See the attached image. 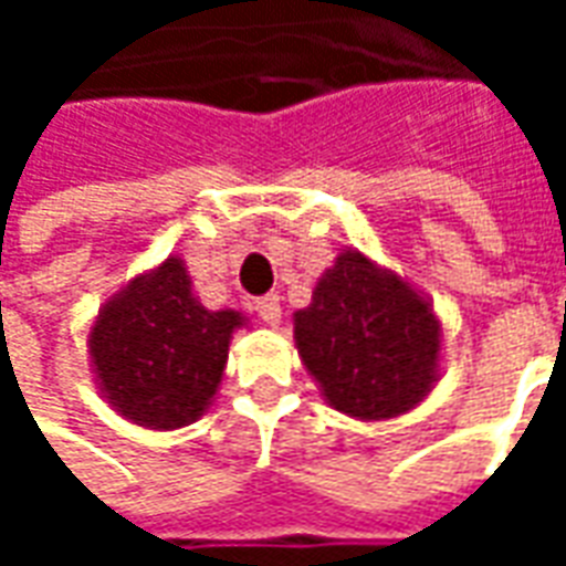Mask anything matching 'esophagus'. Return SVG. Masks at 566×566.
Returning <instances> with one entry per match:
<instances>
[{
  "label": "esophagus",
  "mask_w": 566,
  "mask_h": 566,
  "mask_svg": "<svg viewBox=\"0 0 566 566\" xmlns=\"http://www.w3.org/2000/svg\"><path fill=\"white\" fill-rule=\"evenodd\" d=\"M254 308H258V315L266 321L270 327H275V324L282 321V303H279V296H275V294L260 296L258 303H254Z\"/></svg>",
  "instance_id": "34e87169"
}]
</instances>
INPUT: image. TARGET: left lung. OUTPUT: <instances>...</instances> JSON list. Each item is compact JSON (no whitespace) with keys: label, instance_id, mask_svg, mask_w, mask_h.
Wrapping results in <instances>:
<instances>
[{"label":"left lung","instance_id":"left-lung-1","mask_svg":"<svg viewBox=\"0 0 566 566\" xmlns=\"http://www.w3.org/2000/svg\"><path fill=\"white\" fill-rule=\"evenodd\" d=\"M294 324L303 364L345 416H400L437 381L433 312L403 279L376 270L360 251L336 258Z\"/></svg>","mask_w":566,"mask_h":566}]
</instances>
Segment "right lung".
<instances>
[{"instance_id":"right-lung-1","label":"right lung","mask_w":566,"mask_h":566,"mask_svg":"<svg viewBox=\"0 0 566 566\" xmlns=\"http://www.w3.org/2000/svg\"><path fill=\"white\" fill-rule=\"evenodd\" d=\"M239 312H209L169 258L105 303L91 333L99 388L129 421L172 430L202 416L223 376Z\"/></svg>"}]
</instances>
